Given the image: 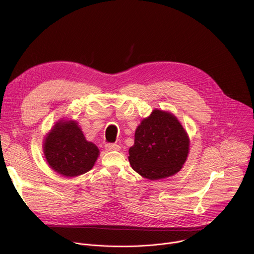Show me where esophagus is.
<instances>
[{"instance_id":"obj_1","label":"esophagus","mask_w":254,"mask_h":254,"mask_svg":"<svg viewBox=\"0 0 254 254\" xmlns=\"http://www.w3.org/2000/svg\"><path fill=\"white\" fill-rule=\"evenodd\" d=\"M105 150L111 152V151H120L121 150V147L119 146V144L117 143H107L105 144Z\"/></svg>"}]
</instances>
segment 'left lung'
<instances>
[{
  "label": "left lung",
  "mask_w": 254,
  "mask_h": 254,
  "mask_svg": "<svg viewBox=\"0 0 254 254\" xmlns=\"http://www.w3.org/2000/svg\"><path fill=\"white\" fill-rule=\"evenodd\" d=\"M189 151L190 138L179 120L172 113L154 110L135 129L128 161L141 177L155 181L177 174Z\"/></svg>",
  "instance_id": "obj_1"
}]
</instances>
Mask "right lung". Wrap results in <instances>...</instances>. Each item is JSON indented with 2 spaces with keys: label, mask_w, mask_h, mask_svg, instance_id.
Wrapping results in <instances>:
<instances>
[{
  "label": "right lung",
  "mask_w": 254,
  "mask_h": 254,
  "mask_svg": "<svg viewBox=\"0 0 254 254\" xmlns=\"http://www.w3.org/2000/svg\"><path fill=\"white\" fill-rule=\"evenodd\" d=\"M43 153L49 167L67 178L90 171L99 156L98 148L85 138L76 121L64 118L45 135Z\"/></svg>",
  "instance_id": "1"
}]
</instances>
